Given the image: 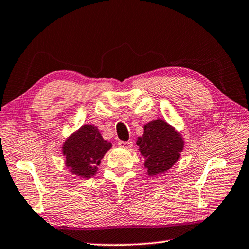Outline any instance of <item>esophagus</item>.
Wrapping results in <instances>:
<instances>
[{"label":"esophagus","mask_w":249,"mask_h":249,"mask_svg":"<svg viewBox=\"0 0 249 249\" xmlns=\"http://www.w3.org/2000/svg\"><path fill=\"white\" fill-rule=\"evenodd\" d=\"M119 146L122 147V148H125V149H130L133 147V142L130 141H127V142H123L121 141L119 142Z\"/></svg>","instance_id":"34e87169"}]
</instances>
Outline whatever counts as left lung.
Returning <instances> with one entry per match:
<instances>
[{
    "label": "left lung",
    "mask_w": 249,
    "mask_h": 249,
    "mask_svg": "<svg viewBox=\"0 0 249 249\" xmlns=\"http://www.w3.org/2000/svg\"><path fill=\"white\" fill-rule=\"evenodd\" d=\"M141 156L148 176L166 172L178 161L184 147L181 134L167 123L157 119L144 126V134L137 138Z\"/></svg>",
    "instance_id": "1"
}]
</instances>
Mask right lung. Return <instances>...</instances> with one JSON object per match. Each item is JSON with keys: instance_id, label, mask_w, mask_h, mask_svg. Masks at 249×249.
<instances>
[{"instance_id": "right-lung-1", "label": "right lung", "mask_w": 249, "mask_h": 249, "mask_svg": "<svg viewBox=\"0 0 249 249\" xmlns=\"http://www.w3.org/2000/svg\"><path fill=\"white\" fill-rule=\"evenodd\" d=\"M111 147V142L103 140L98 127L86 124L67 138L62 154L71 174L90 179L96 174L101 160Z\"/></svg>"}]
</instances>
